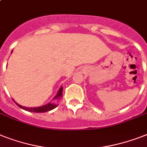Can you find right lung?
<instances>
[{
    "mask_svg": "<svg viewBox=\"0 0 147 147\" xmlns=\"http://www.w3.org/2000/svg\"><path fill=\"white\" fill-rule=\"evenodd\" d=\"M63 88H61L59 89V92H58L57 96H55V98L62 97V96H63ZM14 102H15V101H14ZM16 105H17L19 107H20V108H22V109H25V110L28 111V112H32V113H45V112H48V111L52 110V109H55L57 107V105L52 104L51 102H49V103H47V105H45V106H43V107H35V108H27V107H22V106H20V105H19L18 103H16Z\"/></svg>",
    "mask_w": 147,
    "mask_h": 147,
    "instance_id": "add662e5",
    "label": "right lung"
}]
</instances>
